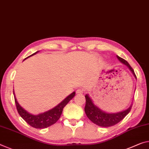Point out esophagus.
Segmentation results:
<instances>
[{"label": "esophagus", "mask_w": 149, "mask_h": 149, "mask_svg": "<svg viewBox=\"0 0 149 149\" xmlns=\"http://www.w3.org/2000/svg\"><path fill=\"white\" fill-rule=\"evenodd\" d=\"M76 93H79V94H82V93H85V90L84 89H77V90Z\"/></svg>", "instance_id": "obj_1"}]
</instances>
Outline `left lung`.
I'll return each mask as SVG.
<instances>
[{
    "mask_svg": "<svg viewBox=\"0 0 149 149\" xmlns=\"http://www.w3.org/2000/svg\"><path fill=\"white\" fill-rule=\"evenodd\" d=\"M117 58L120 62L123 63L129 68V70L131 71L134 75V77H135V79H136L134 70L131 67V65L129 64V63L126 60H125L124 59L119 57V56H117ZM85 97H86V103L84 110L87 117L94 124L100 127H108L115 125L117 124L118 123H119L121 120L123 119L131 109L132 104L130 105L129 108H127V109L124 111H122L117 113L105 112L102 109H101L98 106H97L93 103V100H91V98L89 97L88 94H86Z\"/></svg>",
    "mask_w": 149,
    "mask_h": 149,
    "instance_id": "8db88e82",
    "label": "left lung"
}]
</instances>
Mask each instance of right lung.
I'll use <instances>...</instances> for the list:
<instances>
[{
    "label": "right lung",
    "instance_id": "obj_1",
    "mask_svg": "<svg viewBox=\"0 0 149 149\" xmlns=\"http://www.w3.org/2000/svg\"><path fill=\"white\" fill-rule=\"evenodd\" d=\"M39 51L34 53L32 55L28 56V58H29L33 55H35ZM13 94L14 96H15L16 109H17V111L18 113H19V115H20V117L28 124H29L32 127H34L36 129H44L56 123L58 121V120L60 119L61 115H62L63 107L68 104L70 100H72L74 98V97L75 95V92L74 91L73 93H71L67 97H65L62 102H60L58 105H56L55 107L52 108L50 110L47 111L46 112L40 113L38 115H33L32 113L28 112L26 110H25L18 103L14 90Z\"/></svg>",
    "mask_w": 149,
    "mask_h": 149
}]
</instances>
